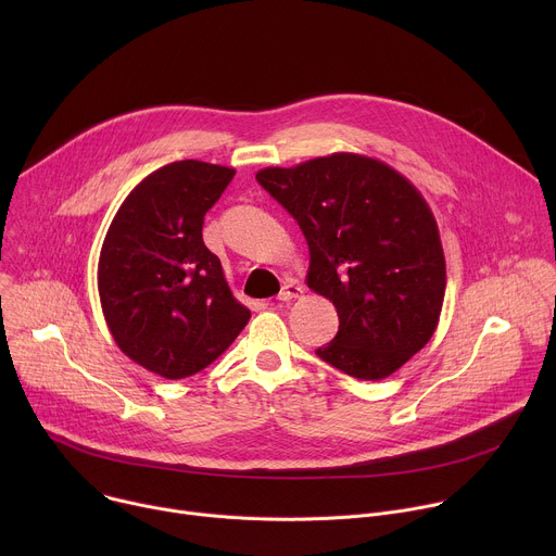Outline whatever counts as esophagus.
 Instances as JSON below:
<instances>
[{"instance_id": "34e87169", "label": "esophagus", "mask_w": 556, "mask_h": 556, "mask_svg": "<svg viewBox=\"0 0 556 556\" xmlns=\"http://www.w3.org/2000/svg\"><path fill=\"white\" fill-rule=\"evenodd\" d=\"M301 294H303V288H301L296 281H286L283 288L279 290L277 299L283 301V303H288V301H292V299H296V296H301Z\"/></svg>"}]
</instances>
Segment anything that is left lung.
<instances>
[{
	"label": "left lung",
	"mask_w": 556,
	"mask_h": 556,
	"mask_svg": "<svg viewBox=\"0 0 556 556\" xmlns=\"http://www.w3.org/2000/svg\"><path fill=\"white\" fill-rule=\"evenodd\" d=\"M255 178L305 237L307 288L337 307L339 332L319 358L361 380L401 369L433 337L446 288L422 193L376 157L345 151Z\"/></svg>",
	"instance_id": "1"
}]
</instances>
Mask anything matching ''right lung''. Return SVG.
<instances>
[{"instance_id":"1","label":"right lung","mask_w":556,"mask_h":556,"mask_svg":"<svg viewBox=\"0 0 556 556\" xmlns=\"http://www.w3.org/2000/svg\"><path fill=\"white\" fill-rule=\"evenodd\" d=\"M232 176L202 161L155 169L105 235L99 294L108 328L125 356L169 380L208 367L251 319L202 240L204 215Z\"/></svg>"}]
</instances>
